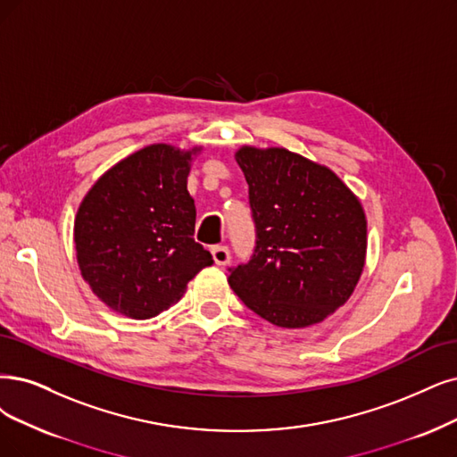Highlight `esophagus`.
Listing matches in <instances>:
<instances>
[{
	"instance_id": "34e87169",
	"label": "esophagus",
	"mask_w": 457,
	"mask_h": 457,
	"mask_svg": "<svg viewBox=\"0 0 457 457\" xmlns=\"http://www.w3.org/2000/svg\"><path fill=\"white\" fill-rule=\"evenodd\" d=\"M212 252V258H214V263L216 265H228L229 260H231V254H229V248L224 246V245H216L211 248Z\"/></svg>"
}]
</instances>
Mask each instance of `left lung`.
Here are the masks:
<instances>
[{
  "label": "left lung",
  "mask_w": 457,
  "mask_h": 457,
  "mask_svg": "<svg viewBox=\"0 0 457 457\" xmlns=\"http://www.w3.org/2000/svg\"><path fill=\"white\" fill-rule=\"evenodd\" d=\"M256 246L228 282L278 328H307L345 305L365 263L361 203L331 169L286 148L243 146Z\"/></svg>",
  "instance_id": "left-lung-1"
}]
</instances>
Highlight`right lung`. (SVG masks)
I'll return each mask as SVG.
<instances>
[{"mask_svg":"<svg viewBox=\"0 0 457 457\" xmlns=\"http://www.w3.org/2000/svg\"><path fill=\"white\" fill-rule=\"evenodd\" d=\"M197 150L150 145L111 167L82 199L75 218L79 267L112 311L135 320L156 316L212 263L194 241L195 205L186 190Z\"/></svg>","mask_w":457,"mask_h":457,"instance_id":"1","label":"right lung"}]
</instances>
